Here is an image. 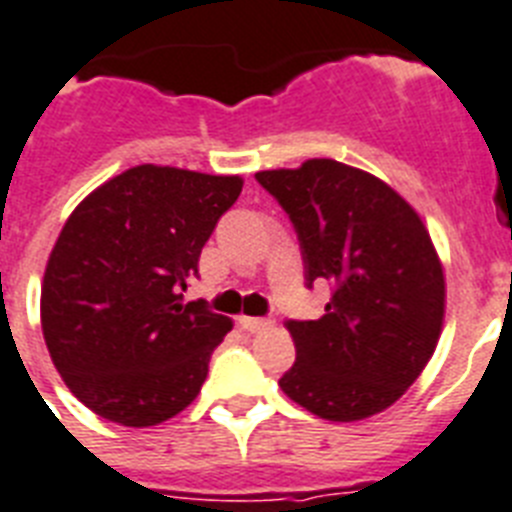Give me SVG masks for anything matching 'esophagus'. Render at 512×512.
Instances as JSON below:
<instances>
[{"mask_svg": "<svg viewBox=\"0 0 512 512\" xmlns=\"http://www.w3.org/2000/svg\"><path fill=\"white\" fill-rule=\"evenodd\" d=\"M239 323H242L244 331H249V334H255V331H263V328L273 326V321L270 318H249V315H242L239 318Z\"/></svg>", "mask_w": 512, "mask_h": 512, "instance_id": "obj_1", "label": "esophagus"}]
</instances>
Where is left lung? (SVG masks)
Wrapping results in <instances>:
<instances>
[{"label": "left lung", "mask_w": 512, "mask_h": 512, "mask_svg": "<svg viewBox=\"0 0 512 512\" xmlns=\"http://www.w3.org/2000/svg\"><path fill=\"white\" fill-rule=\"evenodd\" d=\"M255 178L292 218L307 286L334 289L318 321H286L297 360L278 386L326 421L381 413L442 334L444 270L421 215L381 178L328 157Z\"/></svg>", "instance_id": "1"}]
</instances>
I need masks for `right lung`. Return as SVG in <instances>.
Segmentation results:
<instances>
[{
	"label": "right lung",
	"mask_w": 512,
	"mask_h": 512,
	"mask_svg": "<svg viewBox=\"0 0 512 512\" xmlns=\"http://www.w3.org/2000/svg\"><path fill=\"white\" fill-rule=\"evenodd\" d=\"M242 186V176L136 165L65 220L44 270L41 331L62 381L105 421L157 426L205 384L234 323L181 292Z\"/></svg>",
	"instance_id": "right-lung-1"
}]
</instances>
